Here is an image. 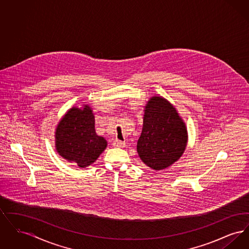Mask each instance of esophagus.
<instances>
[{
    "label": "esophagus",
    "mask_w": 249,
    "mask_h": 249,
    "mask_svg": "<svg viewBox=\"0 0 249 249\" xmlns=\"http://www.w3.org/2000/svg\"><path fill=\"white\" fill-rule=\"evenodd\" d=\"M113 145L115 147H124L125 146V142H121V141H119V140H115L114 142H113Z\"/></svg>",
    "instance_id": "esophagus-1"
}]
</instances>
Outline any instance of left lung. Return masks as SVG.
<instances>
[{
	"instance_id": "left-lung-1",
	"label": "left lung",
	"mask_w": 249,
	"mask_h": 249,
	"mask_svg": "<svg viewBox=\"0 0 249 249\" xmlns=\"http://www.w3.org/2000/svg\"><path fill=\"white\" fill-rule=\"evenodd\" d=\"M188 144V130L178 110L161 96H152L143 109L137 153L155 171L178 161Z\"/></svg>"
}]
</instances>
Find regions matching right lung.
<instances>
[{"mask_svg":"<svg viewBox=\"0 0 249 249\" xmlns=\"http://www.w3.org/2000/svg\"><path fill=\"white\" fill-rule=\"evenodd\" d=\"M107 146V140L96 133L94 114L89 105L71 107L57 125L55 147L58 154L80 168L93 163Z\"/></svg>","mask_w":249,"mask_h":249,"instance_id":"1","label":"right lung"}]
</instances>
